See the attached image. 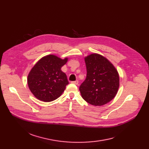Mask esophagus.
I'll list each match as a JSON object with an SVG mask.
<instances>
[{
	"label": "esophagus",
	"mask_w": 149,
	"mask_h": 149,
	"mask_svg": "<svg viewBox=\"0 0 149 149\" xmlns=\"http://www.w3.org/2000/svg\"><path fill=\"white\" fill-rule=\"evenodd\" d=\"M72 83H73V84H79V81H78V80H76V81H72L71 82Z\"/></svg>",
	"instance_id": "esophagus-1"
}]
</instances>
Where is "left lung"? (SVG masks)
Here are the masks:
<instances>
[{
    "mask_svg": "<svg viewBox=\"0 0 149 149\" xmlns=\"http://www.w3.org/2000/svg\"><path fill=\"white\" fill-rule=\"evenodd\" d=\"M84 61L87 76L79 88L82 98L95 106L110 102L120 87L118 70L107 58L97 53L86 56Z\"/></svg>",
    "mask_w": 149,
    "mask_h": 149,
    "instance_id": "obj_1",
    "label": "left lung"
}]
</instances>
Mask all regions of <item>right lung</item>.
Masks as SVG:
<instances>
[{"mask_svg":"<svg viewBox=\"0 0 149 149\" xmlns=\"http://www.w3.org/2000/svg\"><path fill=\"white\" fill-rule=\"evenodd\" d=\"M68 60L54 54L39 60L29 71L27 83L33 95L44 102H50L60 97L69 84L67 76L61 70Z\"/></svg>","mask_w":149,"mask_h":149,"instance_id":"obj_1","label":"right lung"}]
</instances>
